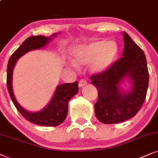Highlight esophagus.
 <instances>
[{
	"label": "esophagus",
	"mask_w": 158,
	"mask_h": 158,
	"mask_svg": "<svg viewBox=\"0 0 158 158\" xmlns=\"http://www.w3.org/2000/svg\"><path fill=\"white\" fill-rule=\"evenodd\" d=\"M87 85V81L85 80V79H81L79 82V87L81 88V87H85V86H86Z\"/></svg>",
	"instance_id": "esophagus-1"
}]
</instances>
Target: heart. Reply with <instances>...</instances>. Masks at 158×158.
Returning a JSON list of instances; mask_svg holds the SVG:
<instances>
[{"instance_id":"heart-1","label":"heart","mask_w":158,"mask_h":158,"mask_svg":"<svg viewBox=\"0 0 158 158\" xmlns=\"http://www.w3.org/2000/svg\"><path fill=\"white\" fill-rule=\"evenodd\" d=\"M118 54V45L115 41L94 40L71 49L74 62L79 65L90 64L89 71L93 74H101L111 68ZM76 66L74 63H72Z\"/></svg>"}]
</instances>
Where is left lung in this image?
Returning <instances> with one entry per match:
<instances>
[{
    "label": "left lung",
    "instance_id": "obj_1",
    "mask_svg": "<svg viewBox=\"0 0 158 158\" xmlns=\"http://www.w3.org/2000/svg\"><path fill=\"white\" fill-rule=\"evenodd\" d=\"M123 57L106 72L92 76L98 92L94 113L98 121L113 124L133 118L142 106L147 95L149 73L143 50L123 31ZM126 82L130 87L125 89Z\"/></svg>",
    "mask_w": 158,
    "mask_h": 158
}]
</instances>
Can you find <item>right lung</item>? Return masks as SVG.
<instances>
[{
    "label": "right lung",
    "instance_id": "add662e5",
    "mask_svg": "<svg viewBox=\"0 0 158 158\" xmlns=\"http://www.w3.org/2000/svg\"><path fill=\"white\" fill-rule=\"evenodd\" d=\"M55 33L50 37L43 35L29 37L10 56L7 66V87L12 102L23 117L31 123L43 127H57L64 121L68 113L69 102L79 91L78 81L62 84L57 86L51 100L42 110L36 112L27 110L15 98L13 91V72L17 60L27 52L45 48L58 35Z\"/></svg>",
    "mask_w": 158,
    "mask_h": 158
}]
</instances>
